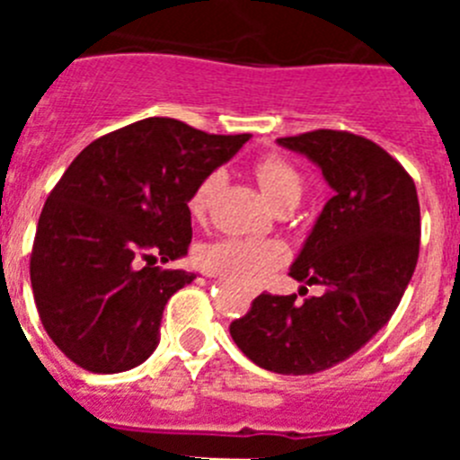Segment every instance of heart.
Wrapping results in <instances>:
<instances>
[{
  "mask_svg": "<svg viewBox=\"0 0 460 460\" xmlns=\"http://www.w3.org/2000/svg\"><path fill=\"white\" fill-rule=\"evenodd\" d=\"M253 174L267 200L280 209V207H295L304 195V174L296 165L279 154L260 158L253 165ZM221 186V172H209L200 184L195 186L189 198V211L195 218H202L211 205V198ZM286 251L276 242H260V239H239L226 237L218 242L205 243L198 251V262L207 271L226 276L237 283L253 286L265 279L270 271L283 265Z\"/></svg>",
  "mask_w": 460,
  "mask_h": 460,
  "instance_id": "1",
  "label": "heart"
}]
</instances>
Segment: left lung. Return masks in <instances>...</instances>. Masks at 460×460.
<instances>
[{"label": "left lung", "mask_w": 460, "mask_h": 460, "mask_svg": "<svg viewBox=\"0 0 460 460\" xmlns=\"http://www.w3.org/2000/svg\"><path fill=\"white\" fill-rule=\"evenodd\" d=\"M279 145L311 158L334 189L290 267L299 295H323L262 292L230 336L260 368L311 376L355 355L394 315L420 258V200L403 165L368 137L318 128Z\"/></svg>", "instance_id": "left-lung-1"}]
</instances>
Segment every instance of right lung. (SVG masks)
<instances>
[{"mask_svg":"<svg viewBox=\"0 0 460 460\" xmlns=\"http://www.w3.org/2000/svg\"><path fill=\"white\" fill-rule=\"evenodd\" d=\"M246 140L149 117L73 158L40 211L30 260L40 323L73 364L121 373L156 350L165 304L195 279L156 258L186 255L190 193Z\"/></svg>","mask_w":460,"mask_h":460,"instance_id":"1","label":"right lung"}]
</instances>
